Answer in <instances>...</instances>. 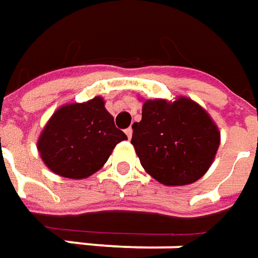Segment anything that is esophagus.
<instances>
[{
	"instance_id": "1",
	"label": "esophagus",
	"mask_w": 258,
	"mask_h": 258,
	"mask_svg": "<svg viewBox=\"0 0 258 258\" xmlns=\"http://www.w3.org/2000/svg\"><path fill=\"white\" fill-rule=\"evenodd\" d=\"M132 132H134V131H132V127H127V129L124 131V134H126V136H127V139H131V138H132Z\"/></svg>"
}]
</instances>
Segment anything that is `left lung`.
<instances>
[{
	"label": "left lung",
	"instance_id": "obj_1",
	"mask_svg": "<svg viewBox=\"0 0 258 258\" xmlns=\"http://www.w3.org/2000/svg\"><path fill=\"white\" fill-rule=\"evenodd\" d=\"M132 142L144 169L158 182L182 186L198 181L213 165L220 129L192 99H148L142 120L132 124Z\"/></svg>",
	"mask_w": 258,
	"mask_h": 258
}]
</instances>
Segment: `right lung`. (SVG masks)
Here are the masks:
<instances>
[{"label":"right lung","mask_w":258,"mask_h":258,"mask_svg":"<svg viewBox=\"0 0 258 258\" xmlns=\"http://www.w3.org/2000/svg\"><path fill=\"white\" fill-rule=\"evenodd\" d=\"M126 139L106 110L103 97L96 96L83 103L60 106L43 127L37 149L51 172L85 179L97 172L114 146Z\"/></svg>","instance_id":"obj_1"}]
</instances>
